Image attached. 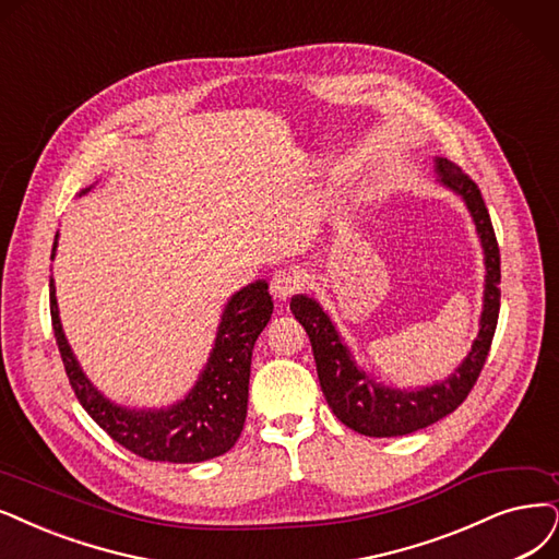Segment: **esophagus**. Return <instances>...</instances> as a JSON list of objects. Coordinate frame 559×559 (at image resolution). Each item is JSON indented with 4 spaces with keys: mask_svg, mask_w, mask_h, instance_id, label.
Wrapping results in <instances>:
<instances>
[{
    "mask_svg": "<svg viewBox=\"0 0 559 559\" xmlns=\"http://www.w3.org/2000/svg\"><path fill=\"white\" fill-rule=\"evenodd\" d=\"M299 285H301V281H299L297 272H293V269H281V272H276L272 278V295L276 299L285 301L299 290Z\"/></svg>",
    "mask_w": 559,
    "mask_h": 559,
    "instance_id": "34e87169",
    "label": "esophagus"
}]
</instances>
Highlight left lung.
<instances>
[{
  "mask_svg": "<svg viewBox=\"0 0 559 559\" xmlns=\"http://www.w3.org/2000/svg\"><path fill=\"white\" fill-rule=\"evenodd\" d=\"M436 173L444 189L461 195L465 202L481 239L486 264L484 311L477 341L472 343L463 364L447 380L409 391L378 384L357 366L349 347L338 336L332 318L324 313V308L313 297L295 295L290 301V311L311 338L320 386L329 407L347 428L368 438L407 436V432H415L451 415L477 382L495 336V326H498L502 276L500 248L479 186L456 163L447 158H436Z\"/></svg>",
  "mask_w": 559,
  "mask_h": 559,
  "instance_id": "left-lung-1",
  "label": "left lung"
}]
</instances>
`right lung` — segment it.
I'll use <instances>...</instances> for the list:
<instances>
[{
    "mask_svg": "<svg viewBox=\"0 0 559 559\" xmlns=\"http://www.w3.org/2000/svg\"><path fill=\"white\" fill-rule=\"evenodd\" d=\"M92 191V186L80 195ZM57 251V237L52 255ZM269 285L255 281L225 304L216 341L195 386L179 403L160 409H133L108 401L82 373L64 336L50 278V318L61 361L80 405L108 436L135 456L163 463H202L230 451L241 436L248 405L253 345L272 320Z\"/></svg>",
    "mask_w": 559,
    "mask_h": 559,
    "instance_id": "right-lung-1",
    "label": "right lung"
}]
</instances>
